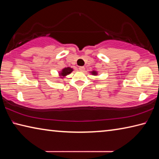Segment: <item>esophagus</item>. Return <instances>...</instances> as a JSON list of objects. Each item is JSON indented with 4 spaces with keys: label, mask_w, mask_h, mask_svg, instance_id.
<instances>
[{
    "label": "esophagus",
    "mask_w": 159,
    "mask_h": 159,
    "mask_svg": "<svg viewBox=\"0 0 159 159\" xmlns=\"http://www.w3.org/2000/svg\"><path fill=\"white\" fill-rule=\"evenodd\" d=\"M79 70L80 71H84V70H85V67L84 66H79Z\"/></svg>",
    "instance_id": "esophagus-1"
}]
</instances>
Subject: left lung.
Instances as JSON below:
<instances>
[{
	"mask_svg": "<svg viewBox=\"0 0 159 159\" xmlns=\"http://www.w3.org/2000/svg\"><path fill=\"white\" fill-rule=\"evenodd\" d=\"M92 74L96 75V74H97V72H96V71H93V72H92Z\"/></svg>",
	"mask_w": 159,
	"mask_h": 159,
	"instance_id": "obj_1",
	"label": "left lung"
}]
</instances>
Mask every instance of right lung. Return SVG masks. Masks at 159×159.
Segmentation results:
<instances>
[{"instance_id": "obj_1", "label": "right lung", "mask_w": 159, "mask_h": 159, "mask_svg": "<svg viewBox=\"0 0 159 159\" xmlns=\"http://www.w3.org/2000/svg\"><path fill=\"white\" fill-rule=\"evenodd\" d=\"M73 71V69L70 67H67V68H64L62 69V71L60 73V75H61V76H65L66 75L69 74L70 73H71V71Z\"/></svg>"}]
</instances>
